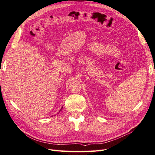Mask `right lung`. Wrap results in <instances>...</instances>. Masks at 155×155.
<instances>
[{"mask_svg": "<svg viewBox=\"0 0 155 155\" xmlns=\"http://www.w3.org/2000/svg\"><path fill=\"white\" fill-rule=\"evenodd\" d=\"M62 108H63V107H62ZM62 108H61V109H62ZM61 110H59V112H60V111H61Z\"/></svg>", "mask_w": 155, "mask_h": 155, "instance_id": "1", "label": "right lung"}]
</instances>
